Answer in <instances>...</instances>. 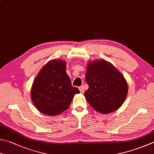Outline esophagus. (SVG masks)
<instances>
[{
	"instance_id": "obj_1",
	"label": "esophagus",
	"mask_w": 154,
	"mask_h": 154,
	"mask_svg": "<svg viewBox=\"0 0 154 154\" xmlns=\"http://www.w3.org/2000/svg\"><path fill=\"white\" fill-rule=\"evenodd\" d=\"M79 91L80 92V93H84V92H85V89H84L83 86H80L79 87Z\"/></svg>"
}]
</instances>
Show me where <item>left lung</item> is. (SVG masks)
<instances>
[{
  "label": "left lung",
  "instance_id": "obj_1",
  "mask_svg": "<svg viewBox=\"0 0 154 154\" xmlns=\"http://www.w3.org/2000/svg\"><path fill=\"white\" fill-rule=\"evenodd\" d=\"M86 81L89 86L85 92L86 100L95 111L108 114L120 108L128 92V85L118 69L106 60L88 63Z\"/></svg>",
  "mask_w": 154,
  "mask_h": 154
}]
</instances>
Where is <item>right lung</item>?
I'll use <instances>...</instances> for the list:
<instances>
[{"mask_svg":"<svg viewBox=\"0 0 154 154\" xmlns=\"http://www.w3.org/2000/svg\"><path fill=\"white\" fill-rule=\"evenodd\" d=\"M66 63L53 60L40 70L31 87V97L41 112L55 116L69 108L74 96L80 91L72 86L66 74Z\"/></svg>","mask_w":154,"mask_h":154,"instance_id":"1","label":"right lung"}]
</instances>
